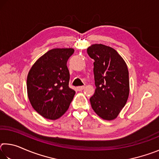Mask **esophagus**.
<instances>
[{
  "label": "esophagus",
  "mask_w": 159,
  "mask_h": 159,
  "mask_svg": "<svg viewBox=\"0 0 159 159\" xmlns=\"http://www.w3.org/2000/svg\"><path fill=\"white\" fill-rule=\"evenodd\" d=\"M85 88V86H79V87L76 88V89L78 91H81Z\"/></svg>",
  "instance_id": "obj_1"
}]
</instances>
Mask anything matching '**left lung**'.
<instances>
[{
	"mask_svg": "<svg viewBox=\"0 0 159 159\" xmlns=\"http://www.w3.org/2000/svg\"><path fill=\"white\" fill-rule=\"evenodd\" d=\"M93 59L95 92L90 99L91 107L104 120L116 118L125 105L130 93L127 64L117 51L102 44L88 48Z\"/></svg>",
	"mask_w": 159,
	"mask_h": 159,
	"instance_id": "obj_1",
	"label": "left lung"
}]
</instances>
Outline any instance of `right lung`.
Segmentation results:
<instances>
[{"label":"right lung","instance_id":"obj_1","mask_svg":"<svg viewBox=\"0 0 159 159\" xmlns=\"http://www.w3.org/2000/svg\"><path fill=\"white\" fill-rule=\"evenodd\" d=\"M73 48H55L36 60L29 71L26 87L29 102L43 117L60 118L67 110L76 92L69 87L66 62Z\"/></svg>","mask_w":159,"mask_h":159}]
</instances>
